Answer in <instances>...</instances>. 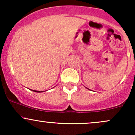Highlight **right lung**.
<instances>
[{
    "mask_svg": "<svg viewBox=\"0 0 135 135\" xmlns=\"http://www.w3.org/2000/svg\"><path fill=\"white\" fill-rule=\"evenodd\" d=\"M33 91H35V92H37V93H41L42 91H35V90H32Z\"/></svg>",
    "mask_w": 135,
    "mask_h": 135,
    "instance_id": "1",
    "label": "right lung"
}]
</instances>
